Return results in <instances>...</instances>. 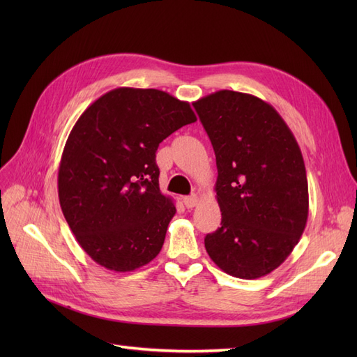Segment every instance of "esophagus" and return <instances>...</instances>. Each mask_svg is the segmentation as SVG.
<instances>
[{"label": "esophagus", "mask_w": 357, "mask_h": 357, "mask_svg": "<svg viewBox=\"0 0 357 357\" xmlns=\"http://www.w3.org/2000/svg\"><path fill=\"white\" fill-rule=\"evenodd\" d=\"M198 197L197 195H190V197H185L183 198V204L186 205V208H193L195 207V205L198 204Z\"/></svg>", "instance_id": "obj_1"}]
</instances>
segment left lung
Wrapping results in <instances>:
<instances>
[{
	"label": "left lung",
	"mask_w": 357,
	"mask_h": 357,
	"mask_svg": "<svg viewBox=\"0 0 357 357\" xmlns=\"http://www.w3.org/2000/svg\"><path fill=\"white\" fill-rule=\"evenodd\" d=\"M214 149L222 226L205 250L226 274L259 278L298 244L308 218V181L301 149L273 105L219 91L193 102Z\"/></svg>",
	"instance_id": "left-lung-1"
}]
</instances>
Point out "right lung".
Wrapping results in <instances>:
<instances>
[{
	"label": "right lung",
	"instance_id": "obj_1",
	"mask_svg": "<svg viewBox=\"0 0 357 357\" xmlns=\"http://www.w3.org/2000/svg\"><path fill=\"white\" fill-rule=\"evenodd\" d=\"M197 116L164 91L117 88L75 122L58 172L59 204L93 261L129 273L159 255L176 207L159 189V143Z\"/></svg>",
	"mask_w": 357,
	"mask_h": 357
}]
</instances>
